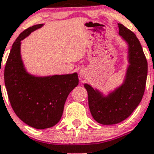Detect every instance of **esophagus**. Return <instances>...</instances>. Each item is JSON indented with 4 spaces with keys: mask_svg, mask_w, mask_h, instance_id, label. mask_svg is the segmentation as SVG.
I'll use <instances>...</instances> for the list:
<instances>
[{
    "mask_svg": "<svg viewBox=\"0 0 154 154\" xmlns=\"http://www.w3.org/2000/svg\"><path fill=\"white\" fill-rule=\"evenodd\" d=\"M80 77H82V78H85L87 74H88V70L86 69H82L80 70Z\"/></svg>",
    "mask_w": 154,
    "mask_h": 154,
    "instance_id": "obj_1",
    "label": "esophagus"
}]
</instances>
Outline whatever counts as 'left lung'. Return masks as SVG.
I'll list each match as a JSON object with an SVG mask.
<instances>
[{"label": "left lung", "mask_w": 154, "mask_h": 154, "mask_svg": "<svg viewBox=\"0 0 154 154\" xmlns=\"http://www.w3.org/2000/svg\"><path fill=\"white\" fill-rule=\"evenodd\" d=\"M119 34L128 44V62L122 85L103 96L99 90L85 84L92 117L103 125L116 124L131 116L142 100L146 88L148 64L139 40L133 32L118 23Z\"/></svg>", "instance_id": "1"}]
</instances>
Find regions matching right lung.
Listing matches in <instances>:
<instances>
[{
	"instance_id": "1",
	"label": "right lung",
	"mask_w": 154,
	"mask_h": 154,
	"mask_svg": "<svg viewBox=\"0 0 154 154\" xmlns=\"http://www.w3.org/2000/svg\"><path fill=\"white\" fill-rule=\"evenodd\" d=\"M42 25H34L20 33L10 51L4 74L12 109L23 122L36 129L50 128L59 122L66 99L79 82L77 73L35 77L26 71L21 41Z\"/></svg>"
}]
</instances>
